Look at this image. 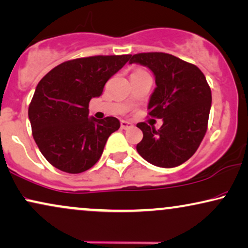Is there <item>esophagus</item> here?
Wrapping results in <instances>:
<instances>
[{
	"mask_svg": "<svg viewBox=\"0 0 248 248\" xmlns=\"http://www.w3.org/2000/svg\"><path fill=\"white\" fill-rule=\"evenodd\" d=\"M133 126H134V124L129 121H126V120L121 121V128H122V129H128V128H131Z\"/></svg>",
	"mask_w": 248,
	"mask_h": 248,
	"instance_id": "1",
	"label": "esophagus"
}]
</instances>
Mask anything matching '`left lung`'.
I'll return each instance as SVG.
<instances>
[{"mask_svg":"<svg viewBox=\"0 0 248 248\" xmlns=\"http://www.w3.org/2000/svg\"><path fill=\"white\" fill-rule=\"evenodd\" d=\"M143 65L155 74V89L150 97L149 115L162 119L155 130L145 122L137 127L143 140L136 150L150 164L173 168L189 160L207 130L212 92L205 75L196 65L164 52L130 56L129 64Z\"/></svg>","mask_w":248,"mask_h":248,"instance_id":"obj_1","label":"left lung"}]
</instances>
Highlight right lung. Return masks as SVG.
Listing matches in <instances>:
<instances>
[{
    "instance_id": "obj_1",
    "label": "right lung",
    "mask_w": 248,
    "mask_h": 248,
    "mask_svg": "<svg viewBox=\"0 0 248 248\" xmlns=\"http://www.w3.org/2000/svg\"><path fill=\"white\" fill-rule=\"evenodd\" d=\"M130 55L93 56L62 62L41 79L28 108L32 133L43 156L59 170L79 174L101 158L114 117L89 118V102Z\"/></svg>"
}]
</instances>
